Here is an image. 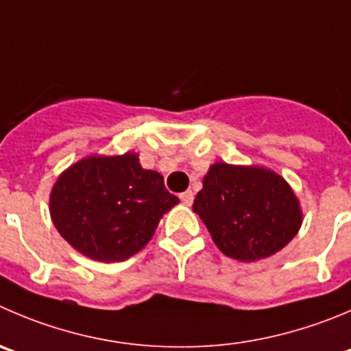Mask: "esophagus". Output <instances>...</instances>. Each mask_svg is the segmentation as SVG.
<instances>
[{
	"mask_svg": "<svg viewBox=\"0 0 351 351\" xmlns=\"http://www.w3.org/2000/svg\"><path fill=\"white\" fill-rule=\"evenodd\" d=\"M179 198H181V202L184 203L186 206H189L193 203V199H195V195H193L191 191H184V193H181V195H179Z\"/></svg>",
	"mask_w": 351,
	"mask_h": 351,
	"instance_id": "obj_1",
	"label": "esophagus"
}]
</instances>
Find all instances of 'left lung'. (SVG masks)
I'll use <instances>...</instances> for the list:
<instances>
[{
	"instance_id": "obj_1",
	"label": "left lung",
	"mask_w": 351,
	"mask_h": 351,
	"mask_svg": "<svg viewBox=\"0 0 351 351\" xmlns=\"http://www.w3.org/2000/svg\"><path fill=\"white\" fill-rule=\"evenodd\" d=\"M193 212L217 248L239 262L276 255L303 222L300 199L282 176L267 167L226 162L210 165Z\"/></svg>"
}]
</instances>
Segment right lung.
Wrapping results in <instances>:
<instances>
[{"label": "right lung", "instance_id": "1", "mask_svg": "<svg viewBox=\"0 0 351 351\" xmlns=\"http://www.w3.org/2000/svg\"><path fill=\"white\" fill-rule=\"evenodd\" d=\"M163 176L138 153L89 155L63 170L49 193L56 231L81 255L113 263L141 252L163 213L178 205Z\"/></svg>", "mask_w": 351, "mask_h": 351}]
</instances>
